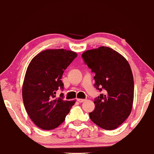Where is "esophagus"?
<instances>
[{"label": "esophagus", "instance_id": "esophagus-1", "mask_svg": "<svg viewBox=\"0 0 154 154\" xmlns=\"http://www.w3.org/2000/svg\"><path fill=\"white\" fill-rule=\"evenodd\" d=\"M77 101L79 102H85V101H86V99H77Z\"/></svg>", "mask_w": 154, "mask_h": 154}]
</instances>
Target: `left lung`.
Segmentation results:
<instances>
[{"mask_svg": "<svg viewBox=\"0 0 154 154\" xmlns=\"http://www.w3.org/2000/svg\"><path fill=\"white\" fill-rule=\"evenodd\" d=\"M84 62L95 72V86L104 94L94 100L91 120L106 130H113L131 112L134 82L130 65L125 57L112 48L101 46L82 54Z\"/></svg>", "mask_w": 154, "mask_h": 154, "instance_id": "obj_1", "label": "left lung"}]
</instances>
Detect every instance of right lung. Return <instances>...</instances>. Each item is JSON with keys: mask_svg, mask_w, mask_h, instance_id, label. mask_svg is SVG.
Masks as SVG:
<instances>
[{"mask_svg": "<svg viewBox=\"0 0 154 154\" xmlns=\"http://www.w3.org/2000/svg\"><path fill=\"white\" fill-rule=\"evenodd\" d=\"M76 52L64 49L45 50L29 63L22 88L23 101L32 121L40 128L51 130L65 120L75 101L63 100L56 92L63 89L61 77Z\"/></svg>", "mask_w": 154, "mask_h": 154, "instance_id": "right-lung-1", "label": "right lung"}]
</instances>
